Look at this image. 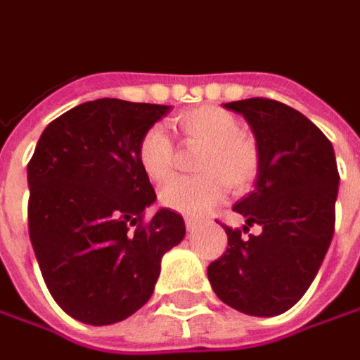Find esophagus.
<instances>
[{
    "instance_id": "esophagus-1",
    "label": "esophagus",
    "mask_w": 360,
    "mask_h": 360,
    "mask_svg": "<svg viewBox=\"0 0 360 360\" xmlns=\"http://www.w3.org/2000/svg\"><path fill=\"white\" fill-rule=\"evenodd\" d=\"M186 229L190 233H194L195 229H198V221H195L194 217H188V219H186Z\"/></svg>"
}]
</instances>
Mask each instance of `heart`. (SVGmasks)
Wrapping results in <instances>:
<instances>
[{
	"label": "heart",
	"instance_id": "heart-1",
	"mask_svg": "<svg viewBox=\"0 0 360 360\" xmlns=\"http://www.w3.org/2000/svg\"><path fill=\"white\" fill-rule=\"evenodd\" d=\"M188 145L200 147L190 178H172L160 188V202L172 212L195 217L221 200L223 184L233 192L252 184L260 168L257 141L239 131L237 117L215 105H202L170 121ZM137 162L150 182H162L172 168V143L162 129L150 127L137 145Z\"/></svg>",
	"mask_w": 360,
	"mask_h": 360
}]
</instances>
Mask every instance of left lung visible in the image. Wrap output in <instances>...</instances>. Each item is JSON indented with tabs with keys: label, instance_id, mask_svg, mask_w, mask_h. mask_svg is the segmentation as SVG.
<instances>
[{
	"label": "left lung",
	"instance_id": "1",
	"mask_svg": "<svg viewBox=\"0 0 360 360\" xmlns=\"http://www.w3.org/2000/svg\"><path fill=\"white\" fill-rule=\"evenodd\" d=\"M252 129L260 150L255 190L233 210L241 229L225 225L227 251L207 266L217 298L247 316L284 314L298 302L326 259L339 192L335 153L306 115L264 98L223 103ZM259 224L257 236L240 233Z\"/></svg>",
	"mask_w": 360,
	"mask_h": 360
}]
</instances>
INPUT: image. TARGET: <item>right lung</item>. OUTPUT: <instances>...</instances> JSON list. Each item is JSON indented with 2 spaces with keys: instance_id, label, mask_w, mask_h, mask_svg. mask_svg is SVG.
<instances>
[{
  "instance_id": "1",
  "label": "right lung",
  "mask_w": 360,
  "mask_h": 360,
  "mask_svg": "<svg viewBox=\"0 0 360 360\" xmlns=\"http://www.w3.org/2000/svg\"><path fill=\"white\" fill-rule=\"evenodd\" d=\"M170 105L103 98L62 113L27 166L29 235L52 298L88 326L133 316L153 296L160 260L184 239L180 213L160 207L139 168L143 133Z\"/></svg>"
}]
</instances>
